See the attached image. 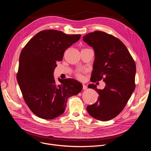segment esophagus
<instances>
[{"label": "esophagus", "instance_id": "34e87169", "mask_svg": "<svg viewBox=\"0 0 151 151\" xmlns=\"http://www.w3.org/2000/svg\"><path fill=\"white\" fill-rule=\"evenodd\" d=\"M87 86L86 85H85V84H83V90H87Z\"/></svg>", "mask_w": 151, "mask_h": 151}]
</instances>
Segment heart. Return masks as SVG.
I'll list each match as a JSON object with an SVG mask.
<instances>
[{
  "label": "heart",
  "mask_w": 151,
  "mask_h": 151,
  "mask_svg": "<svg viewBox=\"0 0 151 151\" xmlns=\"http://www.w3.org/2000/svg\"><path fill=\"white\" fill-rule=\"evenodd\" d=\"M76 76L79 78V79H82V76L80 73H76Z\"/></svg>",
  "instance_id": "obj_1"
}]
</instances>
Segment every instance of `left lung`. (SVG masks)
<instances>
[{"label":"left lung","mask_w":151,"mask_h":151,"mask_svg":"<svg viewBox=\"0 0 151 151\" xmlns=\"http://www.w3.org/2000/svg\"><path fill=\"white\" fill-rule=\"evenodd\" d=\"M83 40L95 54L91 81L103 79L106 83L103 90L94 83L88 86L99 96L87 109L94 118L109 121L121 113L135 90V62L125 45L112 35L96 31L83 36Z\"/></svg>","instance_id":"obj_1"}]
</instances>
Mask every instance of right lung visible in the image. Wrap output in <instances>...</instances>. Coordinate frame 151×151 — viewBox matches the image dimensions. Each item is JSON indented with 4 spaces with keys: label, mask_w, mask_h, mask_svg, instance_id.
<instances>
[{
    "label": "right lung",
    "mask_w": 151,
    "mask_h": 151,
    "mask_svg": "<svg viewBox=\"0 0 151 151\" xmlns=\"http://www.w3.org/2000/svg\"><path fill=\"white\" fill-rule=\"evenodd\" d=\"M81 35H69L56 30H43L35 35L21 52L17 79L24 100L39 118L52 119L62 115L69 97L82 89L74 79L58 78L54 72L65 50L79 40Z\"/></svg>",
    "instance_id": "obj_1"
}]
</instances>
